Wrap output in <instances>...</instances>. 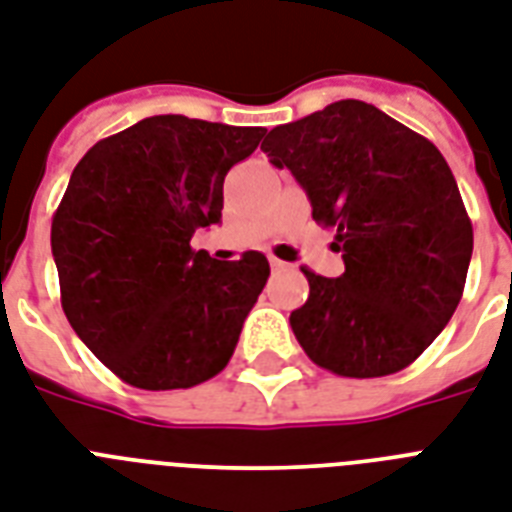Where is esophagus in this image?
Wrapping results in <instances>:
<instances>
[{"mask_svg": "<svg viewBox=\"0 0 512 512\" xmlns=\"http://www.w3.org/2000/svg\"><path fill=\"white\" fill-rule=\"evenodd\" d=\"M270 268H273V270H289V263L278 260V257H270Z\"/></svg>", "mask_w": 512, "mask_h": 512, "instance_id": "1", "label": "esophagus"}]
</instances>
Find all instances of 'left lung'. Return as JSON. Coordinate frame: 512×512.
Listing matches in <instances>:
<instances>
[{
  "label": "left lung",
  "mask_w": 512,
  "mask_h": 512,
  "mask_svg": "<svg viewBox=\"0 0 512 512\" xmlns=\"http://www.w3.org/2000/svg\"><path fill=\"white\" fill-rule=\"evenodd\" d=\"M270 162L336 228L339 278L302 268L310 297L289 315L315 365L336 376H389L450 323L473 252V226L442 152L378 107L342 99L273 128Z\"/></svg>",
  "instance_id": "left-lung-1"
}]
</instances>
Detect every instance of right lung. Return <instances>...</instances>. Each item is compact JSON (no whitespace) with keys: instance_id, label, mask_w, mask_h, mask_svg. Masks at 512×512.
I'll return each mask as SVG.
<instances>
[{"instance_id":"right-lung-1","label":"right lung","mask_w":512,"mask_h":512,"mask_svg":"<svg viewBox=\"0 0 512 512\" xmlns=\"http://www.w3.org/2000/svg\"><path fill=\"white\" fill-rule=\"evenodd\" d=\"M265 128L155 115L97 141L52 218L62 310L102 363L139 389H189L228 365L263 292V252L191 249L220 223L226 173Z\"/></svg>"}]
</instances>
